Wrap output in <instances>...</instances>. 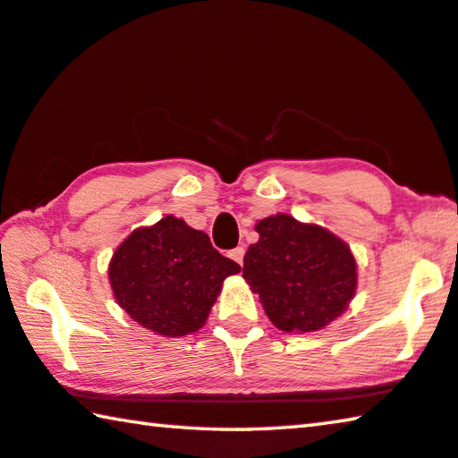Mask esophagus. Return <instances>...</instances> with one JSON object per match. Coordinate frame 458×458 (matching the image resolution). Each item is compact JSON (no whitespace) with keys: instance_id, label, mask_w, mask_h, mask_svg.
Returning a JSON list of instances; mask_svg holds the SVG:
<instances>
[{"instance_id":"esophagus-1","label":"esophagus","mask_w":458,"mask_h":458,"mask_svg":"<svg viewBox=\"0 0 458 458\" xmlns=\"http://www.w3.org/2000/svg\"><path fill=\"white\" fill-rule=\"evenodd\" d=\"M244 252H246V250H244V246H236L234 250H230V252H228V257H230L232 260H236L238 265L242 267V262H244Z\"/></svg>"}]
</instances>
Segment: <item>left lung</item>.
Masks as SVG:
<instances>
[{
  "mask_svg": "<svg viewBox=\"0 0 458 458\" xmlns=\"http://www.w3.org/2000/svg\"><path fill=\"white\" fill-rule=\"evenodd\" d=\"M257 232L242 276L278 329L317 331L345 311L358 273L344 240L286 214L260 220Z\"/></svg>",
  "mask_w": 458,
  "mask_h": 458,
  "instance_id": "obj_1",
  "label": "left lung"
}]
</instances>
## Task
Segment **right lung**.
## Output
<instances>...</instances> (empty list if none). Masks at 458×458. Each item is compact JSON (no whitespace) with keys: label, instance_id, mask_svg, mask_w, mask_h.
Segmentation results:
<instances>
[{"label":"right lung","instance_id":"right-lung-1","mask_svg":"<svg viewBox=\"0 0 458 458\" xmlns=\"http://www.w3.org/2000/svg\"><path fill=\"white\" fill-rule=\"evenodd\" d=\"M240 265L216 250L210 238L174 216L139 228L113 254L108 278L117 303L159 335L198 331Z\"/></svg>","mask_w":458,"mask_h":458}]
</instances>
